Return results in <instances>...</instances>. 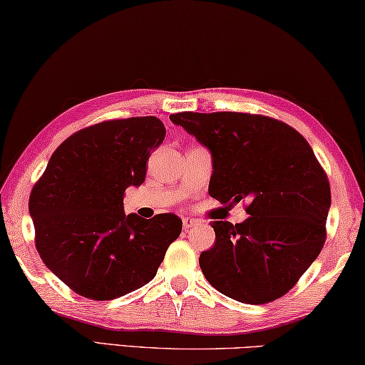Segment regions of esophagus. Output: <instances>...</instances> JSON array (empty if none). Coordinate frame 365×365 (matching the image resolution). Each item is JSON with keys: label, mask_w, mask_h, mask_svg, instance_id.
I'll list each match as a JSON object with an SVG mask.
<instances>
[{"label": "esophagus", "mask_w": 365, "mask_h": 365, "mask_svg": "<svg viewBox=\"0 0 365 365\" xmlns=\"http://www.w3.org/2000/svg\"><path fill=\"white\" fill-rule=\"evenodd\" d=\"M182 221H183V230H190L192 227H195L196 224H200L198 219L195 217H183Z\"/></svg>", "instance_id": "34e87169"}]
</instances>
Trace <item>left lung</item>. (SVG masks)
<instances>
[{
	"label": "left lung",
	"instance_id": "obj_1",
	"mask_svg": "<svg viewBox=\"0 0 365 365\" xmlns=\"http://www.w3.org/2000/svg\"><path fill=\"white\" fill-rule=\"evenodd\" d=\"M170 120L211 151L212 198L248 203L244 222H212L216 244L200 255L207 282L242 304L282 297L327 239L331 192L310 144L264 115L182 112Z\"/></svg>",
	"mask_w": 365,
	"mask_h": 365
}]
</instances>
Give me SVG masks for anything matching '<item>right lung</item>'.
<instances>
[{"label":"right lung","instance_id":"1","mask_svg":"<svg viewBox=\"0 0 365 365\" xmlns=\"http://www.w3.org/2000/svg\"><path fill=\"white\" fill-rule=\"evenodd\" d=\"M165 138L155 117L108 120L66 138L34 185L29 212L40 258L79 296L112 300L148 284L182 232L172 212L123 211L128 187Z\"/></svg>","mask_w":365,"mask_h":365}]
</instances>
